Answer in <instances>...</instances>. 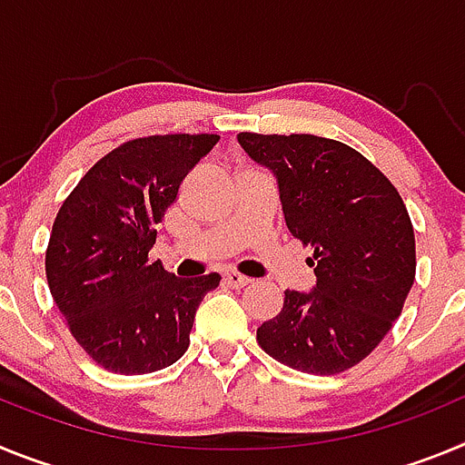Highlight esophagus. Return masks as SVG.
Returning a JSON list of instances; mask_svg holds the SVG:
<instances>
[{
    "label": "esophagus",
    "mask_w": 465,
    "mask_h": 465,
    "mask_svg": "<svg viewBox=\"0 0 465 465\" xmlns=\"http://www.w3.org/2000/svg\"><path fill=\"white\" fill-rule=\"evenodd\" d=\"M223 282L228 283V286H232V289H244V286H249V283H252V279L244 277V274H237V272H225Z\"/></svg>",
    "instance_id": "obj_1"
}]
</instances>
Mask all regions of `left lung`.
<instances>
[{"label": "left lung", "instance_id": "1", "mask_svg": "<svg viewBox=\"0 0 465 465\" xmlns=\"http://www.w3.org/2000/svg\"><path fill=\"white\" fill-rule=\"evenodd\" d=\"M277 179L286 228L314 249L312 291H286L258 328L279 363L310 375L354 368L391 331L414 283V230L393 183L359 151L314 134H237Z\"/></svg>", "mask_w": 465, "mask_h": 465}]
</instances>
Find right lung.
I'll return each mask as SVG.
<instances>
[{"instance_id": "obj_1", "label": "right lung", "mask_w": 465, "mask_h": 465, "mask_svg": "<svg viewBox=\"0 0 465 465\" xmlns=\"http://www.w3.org/2000/svg\"><path fill=\"white\" fill-rule=\"evenodd\" d=\"M216 134L125 142L88 170L53 223L46 277L57 310L104 371L143 375L186 354L197 305L216 272L179 279L149 262L155 225Z\"/></svg>"}]
</instances>
